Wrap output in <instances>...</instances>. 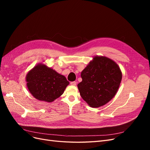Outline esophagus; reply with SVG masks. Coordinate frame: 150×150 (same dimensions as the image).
I'll use <instances>...</instances> for the list:
<instances>
[{
    "label": "esophagus",
    "instance_id": "esophagus-1",
    "mask_svg": "<svg viewBox=\"0 0 150 150\" xmlns=\"http://www.w3.org/2000/svg\"><path fill=\"white\" fill-rule=\"evenodd\" d=\"M71 85H72V86H76V82H75V81H72V82L70 83Z\"/></svg>",
    "mask_w": 150,
    "mask_h": 150
}]
</instances>
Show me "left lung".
Listing matches in <instances>:
<instances>
[{
    "mask_svg": "<svg viewBox=\"0 0 150 150\" xmlns=\"http://www.w3.org/2000/svg\"><path fill=\"white\" fill-rule=\"evenodd\" d=\"M83 81L78 84L81 98L90 107L108 103L117 92L122 79L120 67L111 59L96 56L81 72Z\"/></svg>",
    "mask_w": 150,
    "mask_h": 150,
    "instance_id": "1",
    "label": "left lung"
}]
</instances>
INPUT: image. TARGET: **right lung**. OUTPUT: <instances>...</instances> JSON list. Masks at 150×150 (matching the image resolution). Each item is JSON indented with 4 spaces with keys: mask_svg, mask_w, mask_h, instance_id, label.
I'll use <instances>...</instances> for the list:
<instances>
[{
    "mask_svg": "<svg viewBox=\"0 0 150 150\" xmlns=\"http://www.w3.org/2000/svg\"><path fill=\"white\" fill-rule=\"evenodd\" d=\"M25 81L30 93L38 100L47 103L60 97L69 84L64 76L42 63L28 72Z\"/></svg>",
    "mask_w": 150,
    "mask_h": 150,
    "instance_id": "1",
    "label": "right lung"
}]
</instances>
